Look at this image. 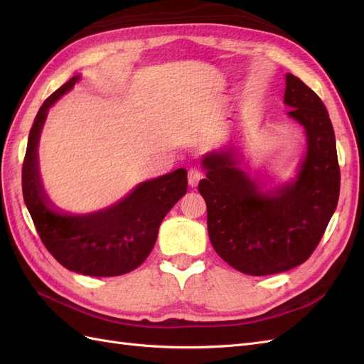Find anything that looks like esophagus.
Returning a JSON list of instances; mask_svg holds the SVG:
<instances>
[{"label":"esophagus","instance_id":"obj_1","mask_svg":"<svg viewBox=\"0 0 364 364\" xmlns=\"http://www.w3.org/2000/svg\"><path fill=\"white\" fill-rule=\"evenodd\" d=\"M201 172L198 171V169H191L189 171V184L192 186V188H193V186H196V184H198V181L201 180Z\"/></svg>","mask_w":364,"mask_h":364}]
</instances>
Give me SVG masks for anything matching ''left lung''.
I'll return each mask as SVG.
<instances>
[{
    "mask_svg": "<svg viewBox=\"0 0 364 364\" xmlns=\"http://www.w3.org/2000/svg\"><path fill=\"white\" fill-rule=\"evenodd\" d=\"M288 116L306 132V152L296 180L262 192L244 172L232 148L203 159L198 191L207 205L215 252L252 276L291 269L313 255L340 195L336 134L323 102L294 75L285 76Z\"/></svg>",
    "mask_w": 364,
    "mask_h": 364,
    "instance_id": "1",
    "label": "left lung"
}]
</instances>
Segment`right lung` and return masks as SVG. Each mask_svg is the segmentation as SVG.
<instances>
[{"label":"right lung","instance_id":"add662e5","mask_svg":"<svg viewBox=\"0 0 364 364\" xmlns=\"http://www.w3.org/2000/svg\"><path fill=\"white\" fill-rule=\"evenodd\" d=\"M79 79L71 77L58 88L36 114L23 163L24 203L41 241L62 267L96 277L127 274L152 252L163 218L188 192V172L176 169L144 181L117 204L96 213L73 216L55 210L41 184L38 143L48 108Z\"/></svg>","mask_w":364,"mask_h":364}]
</instances>
